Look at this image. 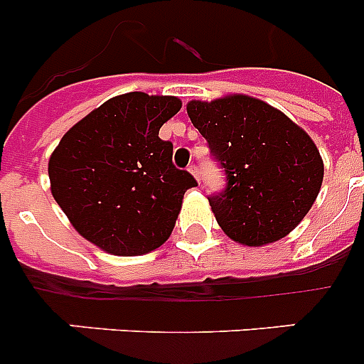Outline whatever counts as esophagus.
I'll list each match as a JSON object with an SVG mask.
<instances>
[{
	"instance_id": "1",
	"label": "esophagus",
	"mask_w": 364,
	"mask_h": 364,
	"mask_svg": "<svg viewBox=\"0 0 364 364\" xmlns=\"http://www.w3.org/2000/svg\"><path fill=\"white\" fill-rule=\"evenodd\" d=\"M188 169H189V173H191V175L195 176V178L200 180V173H198V166H197V164H189Z\"/></svg>"
}]
</instances>
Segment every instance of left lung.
Wrapping results in <instances>:
<instances>
[{
    "mask_svg": "<svg viewBox=\"0 0 364 364\" xmlns=\"http://www.w3.org/2000/svg\"><path fill=\"white\" fill-rule=\"evenodd\" d=\"M188 114L226 173V188L208 197L224 233L247 246L286 237L323 184L314 140L284 112L252 96L193 100Z\"/></svg>",
    "mask_w": 364,
    "mask_h": 364,
    "instance_id": "8db88e82",
    "label": "left lung"
}]
</instances>
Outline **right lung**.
Segmentation results:
<instances>
[{"instance_id":"1","label":"right lung","mask_w":364,"mask_h":364,"mask_svg":"<svg viewBox=\"0 0 364 364\" xmlns=\"http://www.w3.org/2000/svg\"><path fill=\"white\" fill-rule=\"evenodd\" d=\"M175 96H114L73 125L49 160L50 191L83 239L114 255L162 246L191 173L176 169L159 131L180 111Z\"/></svg>"}]
</instances>
